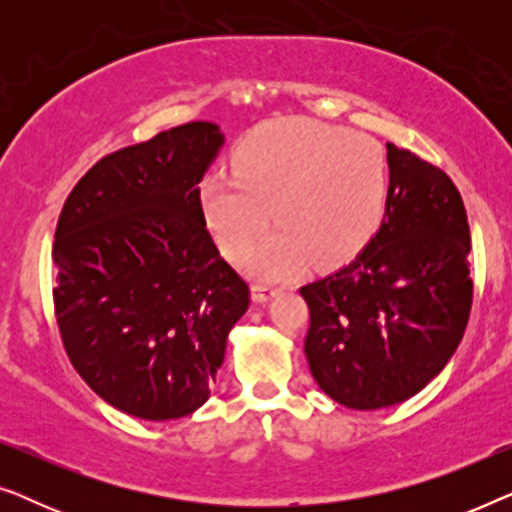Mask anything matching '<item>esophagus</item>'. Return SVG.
<instances>
[{"label":"esophagus","instance_id":"1","mask_svg":"<svg viewBox=\"0 0 512 512\" xmlns=\"http://www.w3.org/2000/svg\"><path fill=\"white\" fill-rule=\"evenodd\" d=\"M279 293V289L275 286H268V284H254V289H251V298H254V303H268Z\"/></svg>","mask_w":512,"mask_h":512}]
</instances>
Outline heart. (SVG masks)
<instances>
[{
	"label": "heart",
	"mask_w": 512,
	"mask_h": 512,
	"mask_svg": "<svg viewBox=\"0 0 512 512\" xmlns=\"http://www.w3.org/2000/svg\"><path fill=\"white\" fill-rule=\"evenodd\" d=\"M233 172L200 184L207 228L228 256H242L269 225L280 228L242 258L258 279H289L307 263L333 268L373 240L389 202L391 170L382 144L310 118L265 123L242 139Z\"/></svg>",
	"instance_id": "1"
}]
</instances>
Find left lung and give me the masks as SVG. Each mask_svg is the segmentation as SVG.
Here are the masks:
<instances>
[{"instance_id": "left-lung-1", "label": "left lung", "mask_w": 512, "mask_h": 512, "mask_svg": "<svg viewBox=\"0 0 512 512\" xmlns=\"http://www.w3.org/2000/svg\"><path fill=\"white\" fill-rule=\"evenodd\" d=\"M382 226L366 249L305 284V356L324 394L380 410L419 394L464 338L473 303L464 200L443 170L387 144Z\"/></svg>"}]
</instances>
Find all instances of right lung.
<instances>
[{"instance_id":"add662e5","label":"right lung","mask_w":512,"mask_h":512,"mask_svg":"<svg viewBox=\"0 0 512 512\" xmlns=\"http://www.w3.org/2000/svg\"><path fill=\"white\" fill-rule=\"evenodd\" d=\"M226 142L193 121L109 153L62 207L55 319L90 389L125 415L167 422L209 398L249 286L223 261L200 181Z\"/></svg>"}]
</instances>
